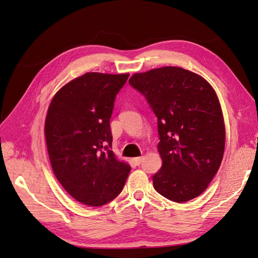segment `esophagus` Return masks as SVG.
Here are the masks:
<instances>
[{
  "mask_svg": "<svg viewBox=\"0 0 258 258\" xmlns=\"http://www.w3.org/2000/svg\"><path fill=\"white\" fill-rule=\"evenodd\" d=\"M143 160H144V156H139V157H135L134 162L136 165H140L141 162H143Z\"/></svg>",
  "mask_w": 258,
  "mask_h": 258,
  "instance_id": "esophagus-1",
  "label": "esophagus"
}]
</instances>
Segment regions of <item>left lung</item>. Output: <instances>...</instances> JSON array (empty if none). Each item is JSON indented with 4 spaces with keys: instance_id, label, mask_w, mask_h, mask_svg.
I'll list each match as a JSON object with an SVG mask.
<instances>
[{
    "instance_id": "obj_1",
    "label": "left lung",
    "mask_w": 258,
    "mask_h": 258,
    "mask_svg": "<svg viewBox=\"0 0 258 258\" xmlns=\"http://www.w3.org/2000/svg\"><path fill=\"white\" fill-rule=\"evenodd\" d=\"M128 82L157 118L163 164L152 178L155 190L176 203L199 196L219 170L225 148V125L213 88L176 66L134 74Z\"/></svg>"
}]
</instances>
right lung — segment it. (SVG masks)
Here are the masks:
<instances>
[{
	"mask_svg": "<svg viewBox=\"0 0 258 258\" xmlns=\"http://www.w3.org/2000/svg\"><path fill=\"white\" fill-rule=\"evenodd\" d=\"M128 76L87 73L57 91L48 108L45 137L53 173L87 206L111 202L131 171L111 150L110 130L115 96Z\"/></svg>",
	"mask_w": 258,
	"mask_h": 258,
	"instance_id": "right-lung-1",
	"label": "right lung"
}]
</instances>
